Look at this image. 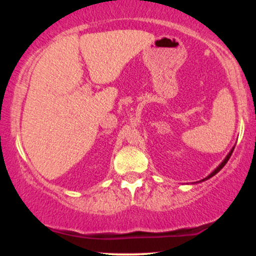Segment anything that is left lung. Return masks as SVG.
<instances>
[{
    "label": "left lung",
    "instance_id": "obj_1",
    "mask_svg": "<svg viewBox=\"0 0 256 256\" xmlns=\"http://www.w3.org/2000/svg\"><path fill=\"white\" fill-rule=\"evenodd\" d=\"M233 150H234V146H233V148H232V150H230V152H228V155H227V156L225 157V158H224V160H222V163H220V164H219V166H216V169H214V170H213L211 174H208V176H206L205 178H202V180H199V182H204V180H208V178H211V177H213V176H214V174H218V172H219V171L222 169V168H224V166H225V164L227 163V160H230V155H232Z\"/></svg>",
    "mask_w": 256,
    "mask_h": 256
}]
</instances>
